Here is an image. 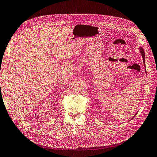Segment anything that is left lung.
I'll use <instances>...</instances> for the list:
<instances>
[{"label":"left lung","instance_id":"8db88e82","mask_svg":"<svg viewBox=\"0 0 157 157\" xmlns=\"http://www.w3.org/2000/svg\"><path fill=\"white\" fill-rule=\"evenodd\" d=\"M139 50H140L141 55H142V58H143V64H144V66L145 67V52H144V50H143V48L142 47H139ZM135 114V115H136Z\"/></svg>","mask_w":157,"mask_h":157}]
</instances>
